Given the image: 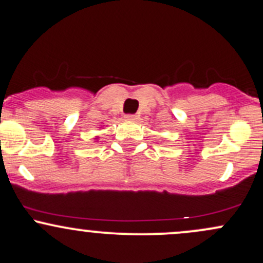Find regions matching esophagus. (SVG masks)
<instances>
[{"label": "esophagus", "instance_id": "34e87169", "mask_svg": "<svg viewBox=\"0 0 263 263\" xmlns=\"http://www.w3.org/2000/svg\"><path fill=\"white\" fill-rule=\"evenodd\" d=\"M124 118H126V120H128V121H135L137 118V116L136 115H126V116H124Z\"/></svg>", "mask_w": 263, "mask_h": 263}]
</instances>
